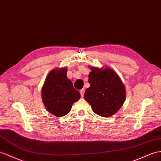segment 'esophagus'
<instances>
[{
	"label": "esophagus",
	"mask_w": 161,
	"mask_h": 161,
	"mask_svg": "<svg viewBox=\"0 0 161 161\" xmlns=\"http://www.w3.org/2000/svg\"><path fill=\"white\" fill-rule=\"evenodd\" d=\"M80 94H81V97H84V92H85V90H84V89L80 90Z\"/></svg>",
	"instance_id": "1"
}]
</instances>
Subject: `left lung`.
I'll return each instance as SVG.
<instances>
[{
  "label": "left lung",
  "mask_w": 161,
  "mask_h": 161,
  "mask_svg": "<svg viewBox=\"0 0 161 161\" xmlns=\"http://www.w3.org/2000/svg\"><path fill=\"white\" fill-rule=\"evenodd\" d=\"M90 69L88 75L90 86L85 91V100L98 116H112L121 108L125 101V86L112 69L92 67Z\"/></svg>",
  "instance_id": "1"
}]
</instances>
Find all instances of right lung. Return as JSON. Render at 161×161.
I'll use <instances>...</instances> for the list:
<instances>
[{"mask_svg": "<svg viewBox=\"0 0 161 161\" xmlns=\"http://www.w3.org/2000/svg\"><path fill=\"white\" fill-rule=\"evenodd\" d=\"M67 69H54L48 73L41 90L43 103L49 113L56 117L67 115L81 96L67 76Z\"/></svg>", "mask_w": 161, "mask_h": 161, "instance_id": "obj_1", "label": "right lung"}]
</instances>
